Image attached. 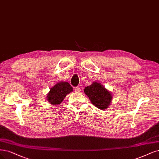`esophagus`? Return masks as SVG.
Listing matches in <instances>:
<instances>
[{"label": "esophagus", "instance_id": "obj_1", "mask_svg": "<svg viewBox=\"0 0 159 159\" xmlns=\"http://www.w3.org/2000/svg\"><path fill=\"white\" fill-rule=\"evenodd\" d=\"M75 91H76V92H80V91H81V89H80V87H75Z\"/></svg>", "mask_w": 159, "mask_h": 159}]
</instances>
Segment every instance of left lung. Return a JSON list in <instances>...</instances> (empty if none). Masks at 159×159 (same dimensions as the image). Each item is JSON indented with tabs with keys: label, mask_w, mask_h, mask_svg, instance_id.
Wrapping results in <instances>:
<instances>
[{
	"label": "left lung",
	"mask_w": 159,
	"mask_h": 159,
	"mask_svg": "<svg viewBox=\"0 0 159 159\" xmlns=\"http://www.w3.org/2000/svg\"><path fill=\"white\" fill-rule=\"evenodd\" d=\"M84 92L92 104L101 110L107 109L111 103V93L98 82L94 81L91 85L87 86Z\"/></svg>",
	"instance_id": "left-lung-1"
}]
</instances>
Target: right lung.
<instances>
[{
  "instance_id": "right-lung-1",
  "label": "right lung",
  "mask_w": 159,
  "mask_h": 159,
  "mask_svg": "<svg viewBox=\"0 0 159 159\" xmlns=\"http://www.w3.org/2000/svg\"><path fill=\"white\" fill-rule=\"evenodd\" d=\"M72 91V87L69 83L61 81L50 89V91L47 95V99L52 105H57L62 102L66 95Z\"/></svg>"
}]
</instances>
